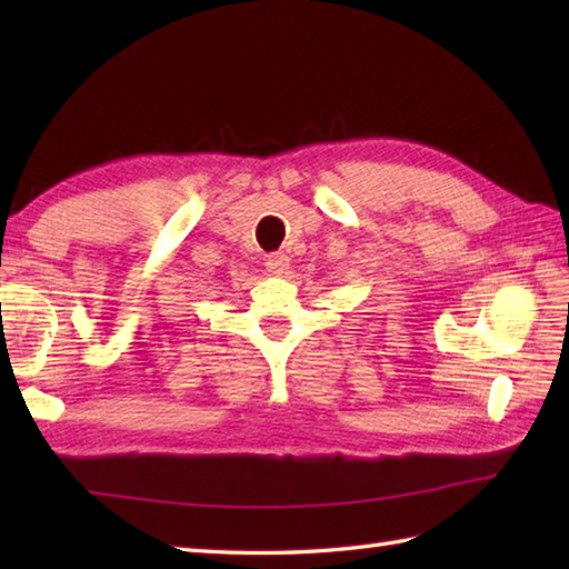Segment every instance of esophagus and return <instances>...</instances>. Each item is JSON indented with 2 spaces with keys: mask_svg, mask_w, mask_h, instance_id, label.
Wrapping results in <instances>:
<instances>
[{
  "mask_svg": "<svg viewBox=\"0 0 569 569\" xmlns=\"http://www.w3.org/2000/svg\"><path fill=\"white\" fill-rule=\"evenodd\" d=\"M266 266H269V271L273 276H283L288 271V266H291V257H288V253H283V251H273V253H269V257H266Z\"/></svg>",
  "mask_w": 569,
  "mask_h": 569,
  "instance_id": "1",
  "label": "esophagus"
}]
</instances>
